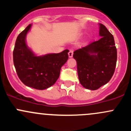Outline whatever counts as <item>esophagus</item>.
I'll list each match as a JSON object with an SVG mask.
<instances>
[{"label": "esophagus", "mask_w": 131, "mask_h": 131, "mask_svg": "<svg viewBox=\"0 0 131 131\" xmlns=\"http://www.w3.org/2000/svg\"><path fill=\"white\" fill-rule=\"evenodd\" d=\"M73 49H70L69 52H68V56H69V58H72V56H73Z\"/></svg>", "instance_id": "1"}]
</instances>
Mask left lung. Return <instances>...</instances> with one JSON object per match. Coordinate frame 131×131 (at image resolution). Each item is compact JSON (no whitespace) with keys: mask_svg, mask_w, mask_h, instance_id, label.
<instances>
[{"mask_svg":"<svg viewBox=\"0 0 131 131\" xmlns=\"http://www.w3.org/2000/svg\"><path fill=\"white\" fill-rule=\"evenodd\" d=\"M101 39L76 50L73 58L77 64L79 81L84 88L97 90L110 80L115 72L117 51L113 36L100 24Z\"/></svg>","mask_w":131,"mask_h":131,"instance_id":"obj_1","label":"left lung"}]
</instances>
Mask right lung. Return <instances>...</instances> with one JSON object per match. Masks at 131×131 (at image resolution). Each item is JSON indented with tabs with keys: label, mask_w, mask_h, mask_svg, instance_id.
Segmentation results:
<instances>
[{
	"label": "right lung",
	"mask_w": 131,
	"mask_h": 131,
	"mask_svg": "<svg viewBox=\"0 0 131 131\" xmlns=\"http://www.w3.org/2000/svg\"><path fill=\"white\" fill-rule=\"evenodd\" d=\"M29 25L18 35L13 51V62L18 77L27 86L43 90L52 86L59 77L61 68L68 59V50L60 53L36 56L25 42Z\"/></svg>",
	"instance_id": "right-lung-1"
}]
</instances>
